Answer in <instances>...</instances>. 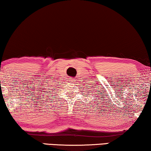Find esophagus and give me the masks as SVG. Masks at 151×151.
<instances>
[{
	"mask_svg": "<svg viewBox=\"0 0 151 151\" xmlns=\"http://www.w3.org/2000/svg\"><path fill=\"white\" fill-rule=\"evenodd\" d=\"M72 81H73V82H76V80H73H73H72Z\"/></svg>",
	"mask_w": 151,
	"mask_h": 151,
	"instance_id": "obj_1",
	"label": "esophagus"
}]
</instances>
